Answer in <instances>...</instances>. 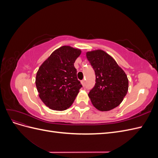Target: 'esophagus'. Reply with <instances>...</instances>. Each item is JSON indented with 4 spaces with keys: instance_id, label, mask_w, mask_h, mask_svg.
<instances>
[{
    "instance_id": "obj_1",
    "label": "esophagus",
    "mask_w": 158,
    "mask_h": 158,
    "mask_svg": "<svg viewBox=\"0 0 158 158\" xmlns=\"http://www.w3.org/2000/svg\"><path fill=\"white\" fill-rule=\"evenodd\" d=\"M82 82V85H83V86L84 87L85 86V80H82V82Z\"/></svg>"
}]
</instances>
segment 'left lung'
I'll use <instances>...</instances> for the list:
<instances>
[{"instance_id": "8db88e82", "label": "left lung", "mask_w": 158, "mask_h": 158, "mask_svg": "<svg viewBox=\"0 0 158 158\" xmlns=\"http://www.w3.org/2000/svg\"><path fill=\"white\" fill-rule=\"evenodd\" d=\"M86 57L95 74V84L88 94L93 106L102 111L117 107L128 92L125 73L103 51L88 52Z\"/></svg>"}]
</instances>
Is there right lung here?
I'll return each instance as SVG.
<instances>
[{"label": "right lung", "instance_id": "1", "mask_svg": "<svg viewBox=\"0 0 158 158\" xmlns=\"http://www.w3.org/2000/svg\"><path fill=\"white\" fill-rule=\"evenodd\" d=\"M81 51L69 46L55 50L38 70L35 84L47 107L63 111L71 106L82 87L74 63Z\"/></svg>", "mask_w": 158, "mask_h": 158}]
</instances>
